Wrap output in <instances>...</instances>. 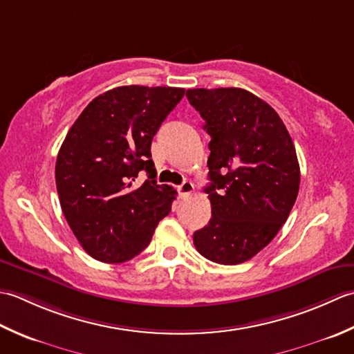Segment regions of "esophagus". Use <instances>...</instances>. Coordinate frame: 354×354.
I'll use <instances>...</instances> for the list:
<instances>
[{"instance_id": "esophagus-1", "label": "esophagus", "mask_w": 354, "mask_h": 354, "mask_svg": "<svg viewBox=\"0 0 354 354\" xmlns=\"http://www.w3.org/2000/svg\"><path fill=\"white\" fill-rule=\"evenodd\" d=\"M192 191H194V185L191 182H187V180L178 186V194H180V197H182V198L189 197Z\"/></svg>"}]
</instances>
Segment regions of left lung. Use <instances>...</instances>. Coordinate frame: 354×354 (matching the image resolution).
Instances as JSON below:
<instances>
[{"instance_id":"8db88e82","label":"left lung","mask_w":354,"mask_h":354,"mask_svg":"<svg viewBox=\"0 0 354 354\" xmlns=\"http://www.w3.org/2000/svg\"><path fill=\"white\" fill-rule=\"evenodd\" d=\"M186 97L211 136L212 217L194 244L214 263H244L275 238L297 201V149L278 113L248 90L194 88Z\"/></svg>"}]
</instances>
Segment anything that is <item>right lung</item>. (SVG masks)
I'll return each mask as SVG.
<instances>
[{
  "label": "right lung",
  "instance_id": "add662e5",
  "mask_svg": "<svg viewBox=\"0 0 354 354\" xmlns=\"http://www.w3.org/2000/svg\"><path fill=\"white\" fill-rule=\"evenodd\" d=\"M183 96L176 86H118L93 99L68 129L56 189L70 229L97 261L139 255L171 212L177 192L157 185L151 142ZM140 171L147 174L142 185Z\"/></svg>",
  "mask_w": 354,
  "mask_h": 354
}]
</instances>
